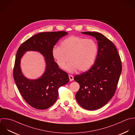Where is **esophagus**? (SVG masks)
<instances>
[{"mask_svg":"<svg viewBox=\"0 0 135 135\" xmlns=\"http://www.w3.org/2000/svg\"><path fill=\"white\" fill-rule=\"evenodd\" d=\"M69 76V79H70V81H73L74 80V77L73 75H68Z\"/></svg>","mask_w":135,"mask_h":135,"instance_id":"34e87169","label":"esophagus"}]
</instances>
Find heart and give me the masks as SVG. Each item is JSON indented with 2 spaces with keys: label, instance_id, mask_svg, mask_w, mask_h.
<instances>
[{
  "label": "heart",
  "instance_id": "heart-1",
  "mask_svg": "<svg viewBox=\"0 0 135 135\" xmlns=\"http://www.w3.org/2000/svg\"><path fill=\"white\" fill-rule=\"evenodd\" d=\"M97 52L98 46L94 40L72 36L62 41L59 47L54 48L52 55L61 68H64L70 60L66 70L74 73L78 69L85 71L90 69L95 62Z\"/></svg>",
  "mask_w": 135,
  "mask_h": 135
}]
</instances>
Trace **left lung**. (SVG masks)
I'll use <instances>...</instances> for the list:
<instances>
[{
	"instance_id": "left-lung-1",
	"label": "left lung",
	"mask_w": 135,
	"mask_h": 135,
	"mask_svg": "<svg viewBox=\"0 0 135 135\" xmlns=\"http://www.w3.org/2000/svg\"><path fill=\"white\" fill-rule=\"evenodd\" d=\"M96 38L98 54L93 66L74 80L80 88L76 94L79 105L88 110L105 106L114 95L122 73L119 54L112 41L99 32H81Z\"/></svg>"
}]
</instances>
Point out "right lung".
<instances>
[{
    "label": "right lung",
    "mask_w": 135,
    "mask_h": 135,
    "mask_svg": "<svg viewBox=\"0 0 135 135\" xmlns=\"http://www.w3.org/2000/svg\"><path fill=\"white\" fill-rule=\"evenodd\" d=\"M67 34L63 31L38 33L23 42L17 50L13 71L14 80L25 100L36 109L43 110L51 107L57 99L59 88L69 81L67 73L59 68L52 55L57 42ZM27 51H38L45 57V71L37 80L25 78L20 68L21 59Z\"/></svg>",
    "instance_id": "obj_1"
}]
</instances>
